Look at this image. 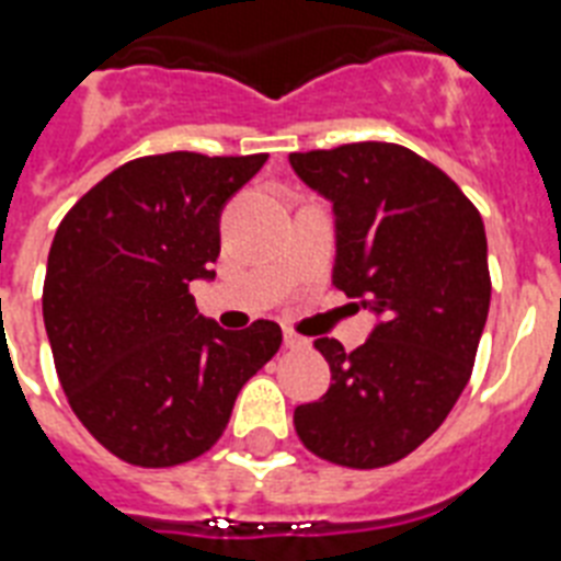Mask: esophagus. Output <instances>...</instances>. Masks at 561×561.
Segmentation results:
<instances>
[{
	"label": "esophagus",
	"instance_id": "esophagus-1",
	"mask_svg": "<svg viewBox=\"0 0 561 561\" xmlns=\"http://www.w3.org/2000/svg\"><path fill=\"white\" fill-rule=\"evenodd\" d=\"M282 341H285V350H306V346H308L306 337H302V334H297V332H290V329H285Z\"/></svg>",
	"mask_w": 561,
	"mask_h": 561
}]
</instances>
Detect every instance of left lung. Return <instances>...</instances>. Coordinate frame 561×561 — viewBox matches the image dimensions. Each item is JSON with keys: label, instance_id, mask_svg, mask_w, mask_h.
I'll return each instance as SVG.
<instances>
[{"label": "left lung", "instance_id": "left-lung-1", "mask_svg": "<svg viewBox=\"0 0 561 561\" xmlns=\"http://www.w3.org/2000/svg\"><path fill=\"white\" fill-rule=\"evenodd\" d=\"M288 160L332 203V285L375 314L355 352L314 341L332 387L294 410V427L323 460L381 469L425 443L469 383L492 297L483 218L445 171L401 145Z\"/></svg>", "mask_w": 561, "mask_h": 561}]
</instances>
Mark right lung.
<instances>
[{
	"mask_svg": "<svg viewBox=\"0 0 561 561\" xmlns=\"http://www.w3.org/2000/svg\"><path fill=\"white\" fill-rule=\"evenodd\" d=\"M267 153L125 162L60 220L43 320L81 425L118 460L165 469L218 443L238 392L282 343L273 320L227 332L188 285L215 279L220 211Z\"/></svg>",
	"mask_w": 561,
	"mask_h": 561,
	"instance_id": "right-lung-1",
	"label": "right lung"
}]
</instances>
